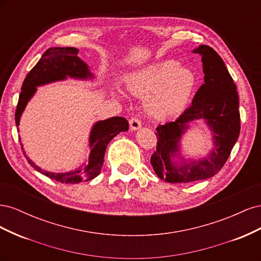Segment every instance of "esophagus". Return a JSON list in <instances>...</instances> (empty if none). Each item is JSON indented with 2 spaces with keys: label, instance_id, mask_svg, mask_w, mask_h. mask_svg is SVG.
I'll list each match as a JSON object with an SVG mask.
<instances>
[{
  "label": "esophagus",
  "instance_id": "1",
  "mask_svg": "<svg viewBox=\"0 0 261 261\" xmlns=\"http://www.w3.org/2000/svg\"><path fill=\"white\" fill-rule=\"evenodd\" d=\"M129 126H130V129L137 130L141 127V122L138 117H133L129 120Z\"/></svg>",
  "mask_w": 261,
  "mask_h": 261
}]
</instances>
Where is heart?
<instances>
[{"mask_svg": "<svg viewBox=\"0 0 261 261\" xmlns=\"http://www.w3.org/2000/svg\"><path fill=\"white\" fill-rule=\"evenodd\" d=\"M127 87L136 96L146 97L150 115L168 118L186 109L196 90L197 77L179 62L165 60L130 74Z\"/></svg>", "mask_w": 261, "mask_h": 261, "instance_id": "1", "label": "heart"}]
</instances>
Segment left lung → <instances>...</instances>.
<instances>
[{"instance_id":"8db88e82","label":"left lung","mask_w":261,"mask_h":261,"mask_svg":"<svg viewBox=\"0 0 261 261\" xmlns=\"http://www.w3.org/2000/svg\"><path fill=\"white\" fill-rule=\"evenodd\" d=\"M193 52L201 55L204 83L183 114L174 122L158 126L156 150L150 159L155 174L168 183H189L216 175L223 168L241 132L239 94L223 60L209 45H199ZM200 119L213 133L214 148L202 160H184L179 153L180 138L189 122Z\"/></svg>"}]
</instances>
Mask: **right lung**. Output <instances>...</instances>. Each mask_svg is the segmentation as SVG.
I'll use <instances>...</instances> for the list:
<instances>
[{"instance_id": "right-lung-1", "label": "right lung", "mask_w": 261, "mask_h": 261, "mask_svg": "<svg viewBox=\"0 0 261 261\" xmlns=\"http://www.w3.org/2000/svg\"><path fill=\"white\" fill-rule=\"evenodd\" d=\"M78 50L76 48H50L46 50L41 59L27 74L21 86L15 121L19 125L20 116L25 110L28 101L37 91L38 86L50 84L59 81H64L67 77L76 80H91L93 75L89 72V67L86 63L78 58ZM128 130V122L121 116H113L105 121H98L92 126L89 136L90 154L88 163L74 171L65 173H52L43 171L39 168L29 158L28 163L34 169L42 173L43 175L65 184H77L83 180H90L98 176L103 165L106 149L116 135L121 132ZM20 141V140H19ZM21 149L22 148V144ZM25 154V152H23ZM26 155V154H25Z\"/></svg>"}]
</instances>
